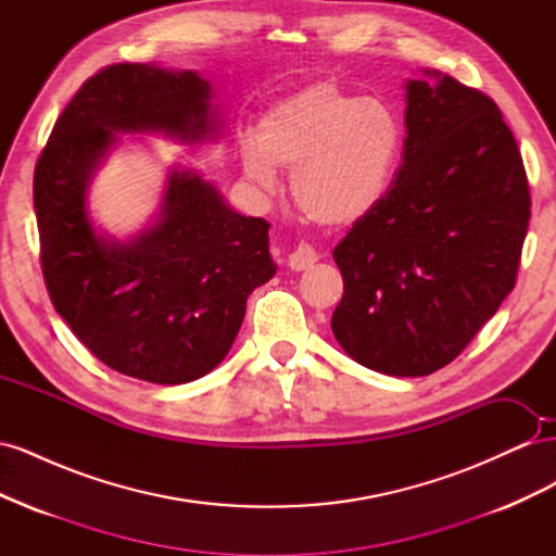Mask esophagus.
Here are the masks:
<instances>
[{"mask_svg": "<svg viewBox=\"0 0 556 556\" xmlns=\"http://www.w3.org/2000/svg\"><path fill=\"white\" fill-rule=\"evenodd\" d=\"M315 262H317V252L306 243H299L288 255V266L292 271H306V268H311Z\"/></svg>", "mask_w": 556, "mask_h": 556, "instance_id": "obj_1", "label": "esophagus"}]
</instances>
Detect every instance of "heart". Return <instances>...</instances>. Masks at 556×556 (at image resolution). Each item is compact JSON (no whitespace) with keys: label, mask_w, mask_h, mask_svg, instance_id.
Returning <instances> with one entry per match:
<instances>
[{"label":"heart","mask_w":556,"mask_h":556,"mask_svg":"<svg viewBox=\"0 0 556 556\" xmlns=\"http://www.w3.org/2000/svg\"><path fill=\"white\" fill-rule=\"evenodd\" d=\"M401 150V123L382 99L313 83L262 113L257 143L243 148L241 166L260 192L276 190V166L292 169L299 211L319 227L348 229L382 204Z\"/></svg>","instance_id":"heart-1"}]
</instances>
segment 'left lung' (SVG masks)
<instances>
[{"instance_id": "obj_1", "label": "left lung", "mask_w": 556, "mask_h": 556, "mask_svg": "<svg viewBox=\"0 0 556 556\" xmlns=\"http://www.w3.org/2000/svg\"><path fill=\"white\" fill-rule=\"evenodd\" d=\"M406 83L403 160L382 204L333 248L331 331L371 371L417 378L470 343L517 278L531 197L490 97L441 72Z\"/></svg>"}]
</instances>
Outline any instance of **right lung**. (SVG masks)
I'll use <instances>...</instances> for the list:
<instances>
[{
	"mask_svg": "<svg viewBox=\"0 0 556 556\" xmlns=\"http://www.w3.org/2000/svg\"><path fill=\"white\" fill-rule=\"evenodd\" d=\"M211 102V83L192 70L111 64L66 104L35 169L41 268L55 311L97 359L155 384L192 382L225 359L250 292L276 274L268 223L172 166L155 223L121 241L94 227L88 188L117 134L190 146L215 139L220 115Z\"/></svg>",
	"mask_w": 556,
	"mask_h": 556,
	"instance_id": "right-lung-1",
	"label": "right lung"
}]
</instances>
